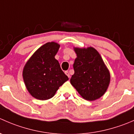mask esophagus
Instances as JSON below:
<instances>
[{"instance_id":"esophagus-1","label":"esophagus","mask_w":134,"mask_h":134,"mask_svg":"<svg viewBox=\"0 0 134 134\" xmlns=\"http://www.w3.org/2000/svg\"><path fill=\"white\" fill-rule=\"evenodd\" d=\"M65 75L69 77V78H70V74H69V71H65Z\"/></svg>"}]
</instances>
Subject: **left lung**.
<instances>
[{
  "label": "left lung",
  "mask_w": 134,
  "mask_h": 134,
  "mask_svg": "<svg viewBox=\"0 0 134 134\" xmlns=\"http://www.w3.org/2000/svg\"><path fill=\"white\" fill-rule=\"evenodd\" d=\"M76 54L75 73L70 82L81 97L89 101L98 99L107 91L110 73L98 51L93 47H74Z\"/></svg>",
  "instance_id": "1"
}]
</instances>
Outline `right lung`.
Segmentation results:
<instances>
[{
  "label": "right lung",
  "instance_id": "obj_1",
  "mask_svg": "<svg viewBox=\"0 0 134 134\" xmlns=\"http://www.w3.org/2000/svg\"><path fill=\"white\" fill-rule=\"evenodd\" d=\"M59 47L56 42L45 43L33 54L24 67L23 77L25 86L36 99L51 98L69 80L55 59Z\"/></svg>",
  "mask_w": 134,
  "mask_h": 134
}]
</instances>
